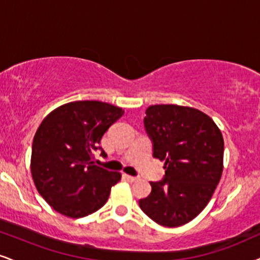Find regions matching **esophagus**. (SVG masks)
Here are the masks:
<instances>
[{
    "mask_svg": "<svg viewBox=\"0 0 260 260\" xmlns=\"http://www.w3.org/2000/svg\"><path fill=\"white\" fill-rule=\"evenodd\" d=\"M124 177L129 182H136L137 179H139V177H135V176H130V175H124Z\"/></svg>",
    "mask_w": 260,
    "mask_h": 260,
    "instance_id": "esophagus-1",
    "label": "esophagus"
}]
</instances>
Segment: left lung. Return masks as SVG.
I'll list each match as a JSON object with an SVG mask.
<instances>
[{"label":"left lung","mask_w":260,"mask_h":260,"mask_svg":"<svg viewBox=\"0 0 260 260\" xmlns=\"http://www.w3.org/2000/svg\"><path fill=\"white\" fill-rule=\"evenodd\" d=\"M143 124L153 156L165 161V176L150 182L152 191L140 207L160 225H183L206 207L218 184L222 133L207 114L177 105L149 106Z\"/></svg>","instance_id":"obj_1"}]
</instances>
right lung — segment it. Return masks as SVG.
Wrapping results in <instances>:
<instances>
[{
  "instance_id": "obj_1",
  "label": "right lung",
  "mask_w": 260,
  "mask_h": 260,
  "mask_svg": "<svg viewBox=\"0 0 260 260\" xmlns=\"http://www.w3.org/2000/svg\"><path fill=\"white\" fill-rule=\"evenodd\" d=\"M124 111L100 101H76L46 117L32 142L31 174L38 193L54 210L71 218L96 212L120 181L119 172L95 165L105 133Z\"/></svg>"
}]
</instances>
